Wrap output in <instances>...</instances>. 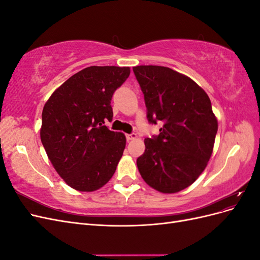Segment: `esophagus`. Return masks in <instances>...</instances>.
Here are the masks:
<instances>
[{"label": "esophagus", "instance_id": "34e87169", "mask_svg": "<svg viewBox=\"0 0 260 260\" xmlns=\"http://www.w3.org/2000/svg\"><path fill=\"white\" fill-rule=\"evenodd\" d=\"M127 141H132V140H137L138 139V135L136 133H131V135H127Z\"/></svg>", "mask_w": 260, "mask_h": 260}]
</instances>
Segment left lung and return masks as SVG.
I'll return each mask as SVG.
<instances>
[{"instance_id": "8db88e82", "label": "left lung", "mask_w": 260, "mask_h": 260, "mask_svg": "<svg viewBox=\"0 0 260 260\" xmlns=\"http://www.w3.org/2000/svg\"><path fill=\"white\" fill-rule=\"evenodd\" d=\"M148 121L162 122L158 137L145 139L137 159L145 182L172 194L190 186L205 170L218 130L207 93L191 78L164 66H136Z\"/></svg>"}]
</instances>
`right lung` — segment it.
<instances>
[{
  "label": "right lung",
  "instance_id": "1",
  "mask_svg": "<svg viewBox=\"0 0 260 260\" xmlns=\"http://www.w3.org/2000/svg\"><path fill=\"white\" fill-rule=\"evenodd\" d=\"M129 75L130 67H86L58 86L44 104L41 142L54 169L77 191H96L115 174L125 137L104 123L113 118L114 92Z\"/></svg>",
  "mask_w": 260,
  "mask_h": 260
}]
</instances>
